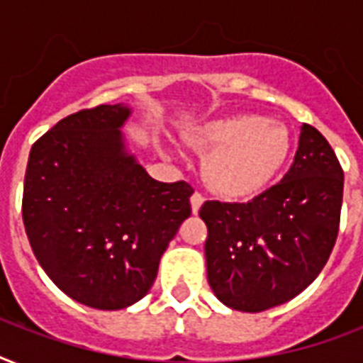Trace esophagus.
Masks as SVG:
<instances>
[{"label":"esophagus","mask_w":363,"mask_h":363,"mask_svg":"<svg viewBox=\"0 0 363 363\" xmlns=\"http://www.w3.org/2000/svg\"><path fill=\"white\" fill-rule=\"evenodd\" d=\"M203 201H205V198H203V196H201V194H199V192H194L192 194V198H190V205H192V213H194V215H196V213H198V211L201 209V205H203Z\"/></svg>","instance_id":"1"}]
</instances>
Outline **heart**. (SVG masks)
Wrapping results in <instances>:
<instances>
[{
  "mask_svg": "<svg viewBox=\"0 0 363 363\" xmlns=\"http://www.w3.org/2000/svg\"><path fill=\"white\" fill-rule=\"evenodd\" d=\"M188 143L207 154L205 181L224 198L247 199L269 186L286 164L290 135L282 124L256 115H232L201 124Z\"/></svg>",
  "mask_w": 363,
  "mask_h": 363,
  "instance_id": "obj_1",
  "label": "heart"
}]
</instances>
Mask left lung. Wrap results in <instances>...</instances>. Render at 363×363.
Returning a JSON list of instances; mask_svg holds the SVG:
<instances>
[{"instance_id": "left-lung-1", "label": "left lung", "mask_w": 363, "mask_h": 363, "mask_svg": "<svg viewBox=\"0 0 363 363\" xmlns=\"http://www.w3.org/2000/svg\"><path fill=\"white\" fill-rule=\"evenodd\" d=\"M343 169L313 125H301L294 164L248 203L205 201L211 290L230 309L259 313L303 292L326 265L339 232Z\"/></svg>"}]
</instances>
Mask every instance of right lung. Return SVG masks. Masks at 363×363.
<instances>
[{"mask_svg":"<svg viewBox=\"0 0 363 363\" xmlns=\"http://www.w3.org/2000/svg\"><path fill=\"white\" fill-rule=\"evenodd\" d=\"M124 104L60 121L31 147L22 218L50 281L79 303L118 311L145 298L186 220L192 186L160 182L125 143Z\"/></svg>","mask_w":363,"mask_h":363,"instance_id":"right-lung-1","label":"right lung"}]
</instances>
